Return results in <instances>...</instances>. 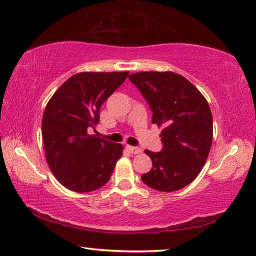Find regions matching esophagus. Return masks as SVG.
<instances>
[{
    "label": "esophagus",
    "mask_w": 256,
    "mask_h": 256,
    "mask_svg": "<svg viewBox=\"0 0 256 256\" xmlns=\"http://www.w3.org/2000/svg\"><path fill=\"white\" fill-rule=\"evenodd\" d=\"M128 150L130 152H132V154H140L141 152V148L139 147H133V146H128Z\"/></svg>",
    "instance_id": "1"
}]
</instances>
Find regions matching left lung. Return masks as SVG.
Returning <instances> with one entry per match:
<instances>
[{"label": "left lung", "instance_id": "left-lung-1", "mask_svg": "<svg viewBox=\"0 0 256 256\" xmlns=\"http://www.w3.org/2000/svg\"><path fill=\"white\" fill-rule=\"evenodd\" d=\"M162 128L161 152L146 150L152 168L141 176L150 188L174 192L198 177L212 142V116L207 100L193 84L171 71H142L128 76Z\"/></svg>", "mask_w": 256, "mask_h": 256}]
</instances>
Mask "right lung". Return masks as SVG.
Masks as SVG:
<instances>
[{
    "label": "right lung",
    "mask_w": 256,
    "mask_h": 256,
    "mask_svg": "<svg viewBox=\"0 0 256 256\" xmlns=\"http://www.w3.org/2000/svg\"><path fill=\"white\" fill-rule=\"evenodd\" d=\"M124 72H79L57 90L42 116L44 155L52 172L68 190L87 193L106 185L123 146L88 131L100 108L128 78Z\"/></svg>",
    "instance_id": "1"
}]
</instances>
